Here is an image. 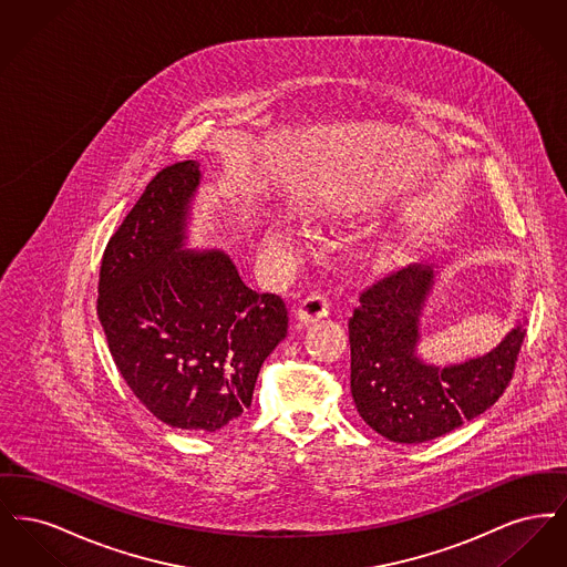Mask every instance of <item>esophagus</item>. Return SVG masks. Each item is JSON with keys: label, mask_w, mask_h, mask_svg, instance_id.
Returning a JSON list of instances; mask_svg holds the SVG:
<instances>
[{"label": "esophagus", "mask_w": 567, "mask_h": 567, "mask_svg": "<svg viewBox=\"0 0 567 567\" xmlns=\"http://www.w3.org/2000/svg\"><path fill=\"white\" fill-rule=\"evenodd\" d=\"M329 308H331V297L321 291H315L308 297H303V301L299 303V310H297V319L301 323H312V321H319L329 315Z\"/></svg>", "instance_id": "obj_1"}]
</instances>
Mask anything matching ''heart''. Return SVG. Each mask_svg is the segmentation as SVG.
<instances>
[{"label":"heart","instance_id":"heart-1","mask_svg":"<svg viewBox=\"0 0 567 567\" xmlns=\"http://www.w3.org/2000/svg\"><path fill=\"white\" fill-rule=\"evenodd\" d=\"M271 236H274L278 243H287V240H289V231H287L285 227H276V229L271 231Z\"/></svg>","mask_w":567,"mask_h":567}]
</instances>
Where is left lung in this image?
Wrapping results in <instances>:
<instances>
[{"label":"left lung","mask_w":567,"mask_h":567,"mask_svg":"<svg viewBox=\"0 0 567 567\" xmlns=\"http://www.w3.org/2000/svg\"><path fill=\"white\" fill-rule=\"evenodd\" d=\"M432 266L389 271L359 293L349 319L351 393L361 419L391 442L421 444L461 427L495 404L513 380L525 327L458 365L416 357L419 315L433 285Z\"/></svg>","instance_id":"left-lung-1"}]
</instances>
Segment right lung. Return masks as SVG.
<instances>
[{
  "instance_id": "add662e5",
  "label": "right lung",
  "mask_w": 567,
  "mask_h": 567,
  "mask_svg": "<svg viewBox=\"0 0 567 567\" xmlns=\"http://www.w3.org/2000/svg\"><path fill=\"white\" fill-rule=\"evenodd\" d=\"M199 165L163 167L112 234L97 317L112 359L159 421L218 432L252 402L255 382L289 329L282 297L248 289L220 250H183Z\"/></svg>"
}]
</instances>
